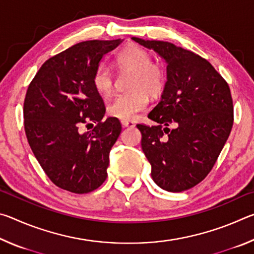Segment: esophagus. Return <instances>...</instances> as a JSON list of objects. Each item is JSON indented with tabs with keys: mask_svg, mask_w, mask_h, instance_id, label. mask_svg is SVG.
I'll return each mask as SVG.
<instances>
[{
	"mask_svg": "<svg viewBox=\"0 0 254 254\" xmlns=\"http://www.w3.org/2000/svg\"><path fill=\"white\" fill-rule=\"evenodd\" d=\"M121 123H122V126L124 127H134V122L128 121V120H122Z\"/></svg>",
	"mask_w": 254,
	"mask_h": 254,
	"instance_id": "34e87169",
	"label": "esophagus"
}]
</instances>
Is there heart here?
<instances>
[{
  "instance_id": "1",
  "label": "heart",
  "mask_w": 254,
  "mask_h": 254,
  "mask_svg": "<svg viewBox=\"0 0 254 254\" xmlns=\"http://www.w3.org/2000/svg\"><path fill=\"white\" fill-rule=\"evenodd\" d=\"M117 65L121 70H130L127 87L130 91L118 94L107 103V114L119 120L134 119L139 112L148 107L149 98L158 96L165 86V71L151 63V56L137 46H128L117 57ZM92 83L102 96L110 95L114 88V74L106 65H100L93 74Z\"/></svg>"
}]
</instances>
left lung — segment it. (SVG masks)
<instances>
[{
    "mask_svg": "<svg viewBox=\"0 0 254 254\" xmlns=\"http://www.w3.org/2000/svg\"><path fill=\"white\" fill-rule=\"evenodd\" d=\"M137 44L165 59L161 100L148 114L158 126L137 124L151 177L167 191L196 186L212 170L233 127V101L225 79L207 60L167 41ZM171 124L175 127L171 130Z\"/></svg>",
    "mask_w": 254,
    "mask_h": 254,
    "instance_id": "obj_1",
    "label": "left lung"
}]
</instances>
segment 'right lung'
Returning <instances> with one entry per match:
<instances>
[{
  "instance_id": "add662e5",
  "label": "right lung",
  "mask_w": 254,
  "mask_h": 254,
  "mask_svg": "<svg viewBox=\"0 0 254 254\" xmlns=\"http://www.w3.org/2000/svg\"><path fill=\"white\" fill-rule=\"evenodd\" d=\"M117 40L79 42L49 58L30 83L23 104L24 131L34 157L56 186L87 194L105 182L110 151L122 127L107 118L92 78ZM93 122L92 131L80 127Z\"/></svg>"
}]
</instances>
